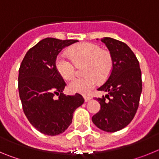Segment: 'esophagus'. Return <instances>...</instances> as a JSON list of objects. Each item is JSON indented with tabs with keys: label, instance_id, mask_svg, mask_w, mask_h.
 <instances>
[{
	"label": "esophagus",
	"instance_id": "esophagus-1",
	"mask_svg": "<svg viewBox=\"0 0 159 159\" xmlns=\"http://www.w3.org/2000/svg\"><path fill=\"white\" fill-rule=\"evenodd\" d=\"M84 100H85V102H88V101L92 99V98H91V97L87 96V95H84Z\"/></svg>",
	"mask_w": 159,
	"mask_h": 159
}]
</instances>
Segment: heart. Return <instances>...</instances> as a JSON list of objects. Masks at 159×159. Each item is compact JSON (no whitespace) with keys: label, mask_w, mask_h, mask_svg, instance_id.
Segmentation results:
<instances>
[{"label":"heart","mask_w":159,"mask_h":159,"mask_svg":"<svg viewBox=\"0 0 159 159\" xmlns=\"http://www.w3.org/2000/svg\"><path fill=\"white\" fill-rule=\"evenodd\" d=\"M68 56L59 55L55 66L60 75L66 80H71L75 75V65H83L82 77L70 82L68 88L71 92L88 94L95 87L97 80H105L111 71L113 60L110 52L102 50L98 44L82 43L74 46L68 51Z\"/></svg>","instance_id":"heart-1"}]
</instances>
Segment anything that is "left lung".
Listing matches in <instances>:
<instances>
[{
	"mask_svg": "<svg viewBox=\"0 0 159 159\" xmlns=\"http://www.w3.org/2000/svg\"><path fill=\"white\" fill-rule=\"evenodd\" d=\"M101 40L110 51L113 67L106 82L97 89L108 94L95 98L101 108L92 122L101 130L115 132L127 127L135 116L143 88L142 73L137 57L126 43L111 37Z\"/></svg>",
	"mask_w": 159,
	"mask_h": 159,
	"instance_id": "obj_1",
	"label": "left lung"
}]
</instances>
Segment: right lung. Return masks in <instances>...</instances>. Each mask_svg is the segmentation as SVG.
<instances>
[{"label":"right lung","mask_w":159,"mask_h":159,"mask_svg":"<svg viewBox=\"0 0 159 159\" xmlns=\"http://www.w3.org/2000/svg\"><path fill=\"white\" fill-rule=\"evenodd\" d=\"M77 41L43 39L27 52L20 66L18 89L24 113L36 130L47 135L65 131L73 112L84 102L80 94L63 93L67 84L55 66L59 53Z\"/></svg>","instance_id":"right-lung-1"}]
</instances>
